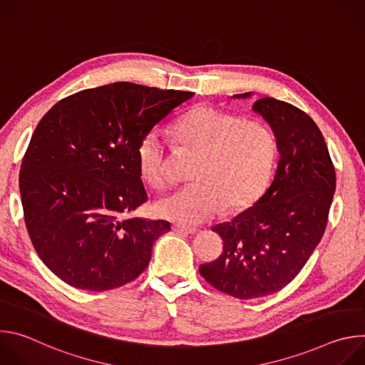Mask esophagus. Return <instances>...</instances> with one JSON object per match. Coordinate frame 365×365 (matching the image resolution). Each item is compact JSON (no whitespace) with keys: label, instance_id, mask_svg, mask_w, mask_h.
Listing matches in <instances>:
<instances>
[{"label":"esophagus","instance_id":"obj_1","mask_svg":"<svg viewBox=\"0 0 365 365\" xmlns=\"http://www.w3.org/2000/svg\"><path fill=\"white\" fill-rule=\"evenodd\" d=\"M173 231L178 234H195L196 228H189V227H182V225H173Z\"/></svg>","mask_w":365,"mask_h":365}]
</instances>
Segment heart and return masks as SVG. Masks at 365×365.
Masks as SVG:
<instances>
[{
	"mask_svg": "<svg viewBox=\"0 0 365 365\" xmlns=\"http://www.w3.org/2000/svg\"><path fill=\"white\" fill-rule=\"evenodd\" d=\"M175 141L196 158L190 166L192 183L155 203L160 217L196 225L228 210L245 206L264 186L274 162L276 138L262 121L200 106L183 114L172 127ZM143 180L162 189L169 183L168 141L150 130L137 147Z\"/></svg>",
	"mask_w": 365,
	"mask_h": 365,
	"instance_id": "obj_1",
	"label": "heart"
}]
</instances>
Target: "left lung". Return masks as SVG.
<instances>
[{
	"label": "left lung",
	"mask_w": 365,
	"mask_h": 365,
	"mask_svg": "<svg viewBox=\"0 0 365 365\" xmlns=\"http://www.w3.org/2000/svg\"><path fill=\"white\" fill-rule=\"evenodd\" d=\"M252 110L277 140L274 179L254 206L212 228L222 254L199 267L212 287L242 300L273 294L300 273L325 232L336 183L324 135L306 113L270 96Z\"/></svg>",
	"instance_id": "obj_1"
}]
</instances>
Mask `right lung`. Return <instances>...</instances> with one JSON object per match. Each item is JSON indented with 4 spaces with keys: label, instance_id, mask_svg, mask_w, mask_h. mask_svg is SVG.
<instances>
[{
    "label": "right lung",
    "instance_id": "right-lung-1",
    "mask_svg": "<svg viewBox=\"0 0 365 365\" xmlns=\"http://www.w3.org/2000/svg\"><path fill=\"white\" fill-rule=\"evenodd\" d=\"M195 93L115 82L69 95L37 124L20 169L24 221L41 262L72 287L137 279L165 220L124 218L147 202L137 147Z\"/></svg>",
    "mask_w": 365,
    "mask_h": 365
}]
</instances>
